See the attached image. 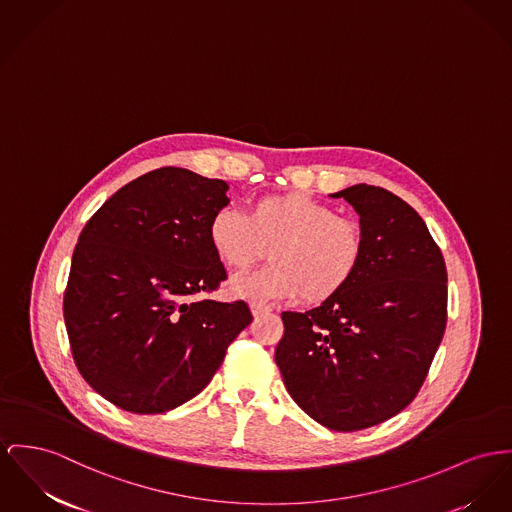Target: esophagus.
<instances>
[{"label": "esophagus", "mask_w": 512, "mask_h": 512, "mask_svg": "<svg viewBox=\"0 0 512 512\" xmlns=\"http://www.w3.org/2000/svg\"><path fill=\"white\" fill-rule=\"evenodd\" d=\"M250 310H252V314H254V316H262V314L272 312V307L262 305V303H252V305H250Z\"/></svg>", "instance_id": "34e87169"}]
</instances>
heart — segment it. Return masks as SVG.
Instances as JSON below:
<instances>
[{
  "label": "heart",
  "mask_w": 512,
  "mask_h": 512,
  "mask_svg": "<svg viewBox=\"0 0 512 512\" xmlns=\"http://www.w3.org/2000/svg\"><path fill=\"white\" fill-rule=\"evenodd\" d=\"M207 240L217 260L237 272L270 248L272 264L229 283L233 297L252 303L297 297L308 305L326 303L349 287L365 260L359 221L301 190L260 196L246 215L231 205L219 207L209 219Z\"/></svg>",
  "instance_id": "obj_1"
}]
</instances>
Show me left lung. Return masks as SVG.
I'll list each match as a JSON object with an SVG mask.
<instances>
[{
  "instance_id": "8db88e82",
  "label": "left lung",
  "mask_w": 512,
  "mask_h": 512,
  "mask_svg": "<svg viewBox=\"0 0 512 512\" xmlns=\"http://www.w3.org/2000/svg\"><path fill=\"white\" fill-rule=\"evenodd\" d=\"M365 260L338 297L283 312L275 363L299 408L332 431L378 425L413 402L446 328L443 252L419 213L392 192L355 184Z\"/></svg>"
}]
</instances>
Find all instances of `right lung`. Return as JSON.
I'll return each mask as SVG.
<instances>
[{
    "mask_svg": "<svg viewBox=\"0 0 512 512\" xmlns=\"http://www.w3.org/2000/svg\"><path fill=\"white\" fill-rule=\"evenodd\" d=\"M227 182L163 167L87 221L64 293L73 363L104 400L163 413L198 396L252 322L244 301L194 299L227 279L209 240Z\"/></svg>",
    "mask_w": 512,
    "mask_h": 512,
    "instance_id": "add662e5",
    "label": "right lung"
}]
</instances>
